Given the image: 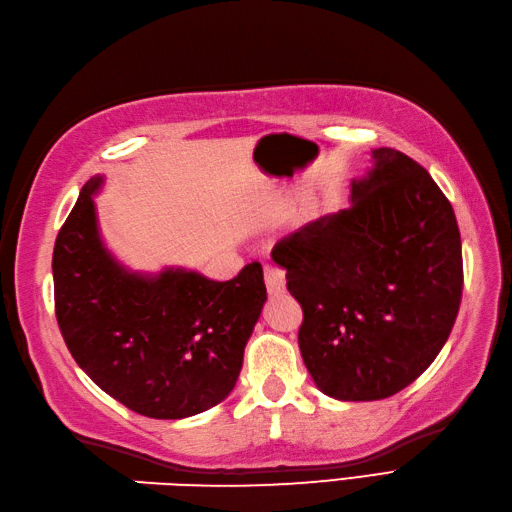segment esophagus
<instances>
[{"mask_svg":"<svg viewBox=\"0 0 512 512\" xmlns=\"http://www.w3.org/2000/svg\"><path fill=\"white\" fill-rule=\"evenodd\" d=\"M264 279H266V287L270 294H279L285 290V272L274 266V264H266L264 266Z\"/></svg>","mask_w":512,"mask_h":512,"instance_id":"1","label":"esophagus"}]
</instances>
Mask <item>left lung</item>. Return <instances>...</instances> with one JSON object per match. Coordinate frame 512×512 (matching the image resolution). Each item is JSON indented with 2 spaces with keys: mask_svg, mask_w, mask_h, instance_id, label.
<instances>
[{
  "mask_svg": "<svg viewBox=\"0 0 512 512\" xmlns=\"http://www.w3.org/2000/svg\"><path fill=\"white\" fill-rule=\"evenodd\" d=\"M303 307L300 355L335 400H383L411 385L448 342L463 294L461 233L428 170L372 149L350 207L272 248Z\"/></svg>",
  "mask_w": 512,
  "mask_h": 512,
  "instance_id": "left-lung-1",
  "label": "left lung"
}]
</instances>
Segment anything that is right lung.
<instances>
[{
    "instance_id": "add662e5",
    "label": "right lung",
    "mask_w": 512,
    "mask_h": 512,
    "mask_svg": "<svg viewBox=\"0 0 512 512\" xmlns=\"http://www.w3.org/2000/svg\"><path fill=\"white\" fill-rule=\"evenodd\" d=\"M86 181L54 246L60 333L93 383L134 413L181 419L212 409L238 381L244 348L266 303L261 264L231 281L164 268L134 272L101 238Z\"/></svg>"
}]
</instances>
